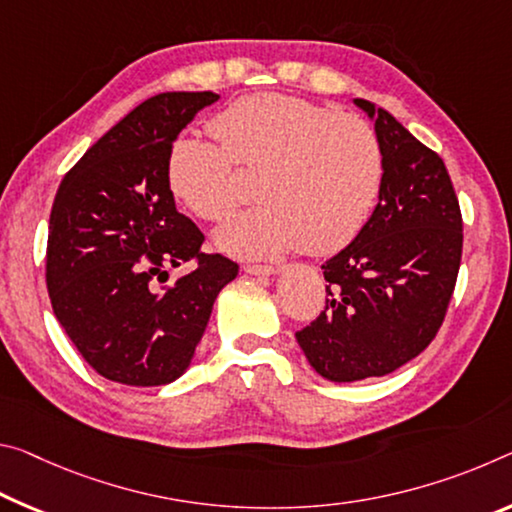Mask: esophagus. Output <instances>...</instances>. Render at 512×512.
Masks as SVG:
<instances>
[{
  "mask_svg": "<svg viewBox=\"0 0 512 512\" xmlns=\"http://www.w3.org/2000/svg\"><path fill=\"white\" fill-rule=\"evenodd\" d=\"M243 271L250 275H259V278H266V275H275L280 269L278 266H269V264H246Z\"/></svg>",
  "mask_w": 512,
  "mask_h": 512,
  "instance_id": "esophagus-1",
  "label": "esophagus"
}]
</instances>
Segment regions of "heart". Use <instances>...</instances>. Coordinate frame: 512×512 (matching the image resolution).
Returning a JSON list of instances; mask_svg holds the SVG:
<instances>
[{
	"instance_id": "heart-1",
	"label": "heart",
	"mask_w": 512,
	"mask_h": 512,
	"mask_svg": "<svg viewBox=\"0 0 512 512\" xmlns=\"http://www.w3.org/2000/svg\"><path fill=\"white\" fill-rule=\"evenodd\" d=\"M212 127L221 143L184 136L173 145L168 182L186 209L218 223L243 198L234 164L262 168V205L216 232L227 253L332 255L369 223L383 191L385 152L364 118L294 95L255 93L218 113Z\"/></svg>"
}]
</instances>
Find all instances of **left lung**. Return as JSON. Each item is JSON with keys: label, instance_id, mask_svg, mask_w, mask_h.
I'll return each mask as SVG.
<instances>
[{"label": "left lung", "instance_id": "1", "mask_svg": "<svg viewBox=\"0 0 512 512\" xmlns=\"http://www.w3.org/2000/svg\"><path fill=\"white\" fill-rule=\"evenodd\" d=\"M373 120L385 182L369 223L321 266L326 307L296 339L332 383L392 373L440 330L462 257V216L440 154L392 113L353 100Z\"/></svg>", "mask_w": 512, "mask_h": 512}]
</instances>
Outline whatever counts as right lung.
Wrapping results in <instances>:
<instances>
[{"mask_svg": "<svg viewBox=\"0 0 512 512\" xmlns=\"http://www.w3.org/2000/svg\"><path fill=\"white\" fill-rule=\"evenodd\" d=\"M218 95L159 93L113 125L56 191L47 234L52 310L91 367L132 387L168 385L189 369L214 300L239 266L200 250L177 212L168 157ZM196 261L175 283L167 269Z\"/></svg>", "mask_w": 512, "mask_h": 512, "instance_id": "obj_1", "label": "right lung"}]
</instances>
